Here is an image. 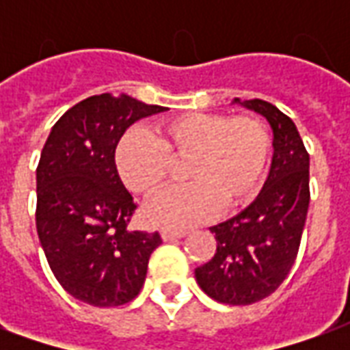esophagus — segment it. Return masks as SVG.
<instances>
[{"label": "esophagus", "mask_w": 350, "mask_h": 350, "mask_svg": "<svg viewBox=\"0 0 350 350\" xmlns=\"http://www.w3.org/2000/svg\"><path fill=\"white\" fill-rule=\"evenodd\" d=\"M185 234H187V232H183V230H161V238H163L165 242H172V240L183 238Z\"/></svg>", "instance_id": "esophagus-1"}]
</instances>
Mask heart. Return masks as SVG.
<instances>
[{
    "label": "heart",
    "instance_id": "obj_1",
    "mask_svg": "<svg viewBox=\"0 0 350 350\" xmlns=\"http://www.w3.org/2000/svg\"><path fill=\"white\" fill-rule=\"evenodd\" d=\"M270 135L251 116L183 114L155 125L148 135L125 133L116 148V167L133 193L152 195L170 172V161L187 159L189 183L167 187L148 200L146 219L167 230H185L250 204L262 187Z\"/></svg>",
    "mask_w": 350,
    "mask_h": 350
}]
</instances>
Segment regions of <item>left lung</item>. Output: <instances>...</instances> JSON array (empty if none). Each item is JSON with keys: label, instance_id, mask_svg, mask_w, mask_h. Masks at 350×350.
Segmentation results:
<instances>
[{"label": "left lung", "instance_id": "8db88e82", "mask_svg": "<svg viewBox=\"0 0 350 350\" xmlns=\"http://www.w3.org/2000/svg\"><path fill=\"white\" fill-rule=\"evenodd\" d=\"M270 123L273 155L264 187L245 210L210 227L217 250L195 270L198 286L228 306L270 296L293 268L309 208V153L294 122L262 99L240 100Z\"/></svg>", "mask_w": 350, "mask_h": 350}]
</instances>
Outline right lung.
<instances>
[{
    "mask_svg": "<svg viewBox=\"0 0 350 350\" xmlns=\"http://www.w3.org/2000/svg\"><path fill=\"white\" fill-rule=\"evenodd\" d=\"M167 108L100 93L69 108L37 167V234L52 273L72 298L114 308L138 296L159 232L131 230L137 204L116 168V146L142 118Z\"/></svg>",
    "mask_w": 350,
    "mask_h": 350,
    "instance_id": "right-lung-1",
    "label": "right lung"
}]
</instances>
